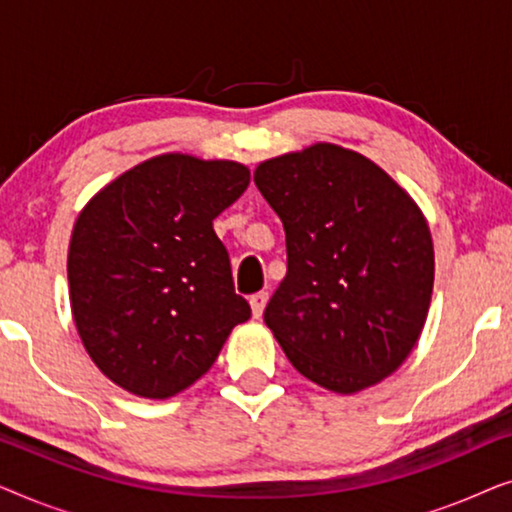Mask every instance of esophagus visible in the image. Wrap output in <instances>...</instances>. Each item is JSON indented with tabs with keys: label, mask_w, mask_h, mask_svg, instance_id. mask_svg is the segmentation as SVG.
Segmentation results:
<instances>
[{
	"label": "esophagus",
	"mask_w": 512,
	"mask_h": 512,
	"mask_svg": "<svg viewBox=\"0 0 512 512\" xmlns=\"http://www.w3.org/2000/svg\"><path fill=\"white\" fill-rule=\"evenodd\" d=\"M249 305H251V314L258 319L265 310V305H268V291H258L254 296L249 298Z\"/></svg>",
	"instance_id": "1"
}]
</instances>
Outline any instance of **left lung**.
Instances as JSON below:
<instances>
[{"label": "left lung", "mask_w": 512, "mask_h": 512, "mask_svg": "<svg viewBox=\"0 0 512 512\" xmlns=\"http://www.w3.org/2000/svg\"><path fill=\"white\" fill-rule=\"evenodd\" d=\"M254 181L284 223L286 277L263 319L293 368L335 394L389 377L431 303L422 209L373 160L335 144L265 160Z\"/></svg>", "instance_id": "left-lung-1"}]
</instances>
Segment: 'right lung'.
<instances>
[{
    "label": "right lung",
    "mask_w": 512,
    "mask_h": 512,
    "mask_svg": "<svg viewBox=\"0 0 512 512\" xmlns=\"http://www.w3.org/2000/svg\"><path fill=\"white\" fill-rule=\"evenodd\" d=\"M249 179L233 160L165 153L83 207L69 242V300L83 347L118 387L179 394L251 317L212 226Z\"/></svg>",
    "instance_id": "add662e5"
}]
</instances>
